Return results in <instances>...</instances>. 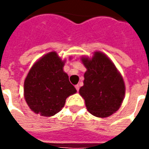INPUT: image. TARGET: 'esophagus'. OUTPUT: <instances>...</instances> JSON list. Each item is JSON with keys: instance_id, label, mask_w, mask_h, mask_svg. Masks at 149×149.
<instances>
[{"instance_id": "obj_1", "label": "esophagus", "mask_w": 149, "mask_h": 149, "mask_svg": "<svg viewBox=\"0 0 149 149\" xmlns=\"http://www.w3.org/2000/svg\"><path fill=\"white\" fill-rule=\"evenodd\" d=\"M75 88H76V89H77V91H79V89H80V86H79V84H77L76 86H75Z\"/></svg>"}]
</instances>
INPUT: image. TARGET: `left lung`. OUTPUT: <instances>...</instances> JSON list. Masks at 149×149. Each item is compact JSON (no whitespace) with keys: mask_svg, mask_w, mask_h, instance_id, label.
Instances as JSON below:
<instances>
[{"mask_svg":"<svg viewBox=\"0 0 149 149\" xmlns=\"http://www.w3.org/2000/svg\"><path fill=\"white\" fill-rule=\"evenodd\" d=\"M81 61L87 71L79 93L87 110L101 118L112 115L120 109L125 97V85L121 74L101 52H95L92 58L81 56Z\"/></svg>","mask_w":149,"mask_h":149,"instance_id":"1","label":"left lung"}]
</instances>
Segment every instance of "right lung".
<instances>
[{"mask_svg": "<svg viewBox=\"0 0 149 149\" xmlns=\"http://www.w3.org/2000/svg\"><path fill=\"white\" fill-rule=\"evenodd\" d=\"M65 61L50 52L37 61L24 83V97L30 109L43 116H52L65 106L67 97L77 93L64 72Z\"/></svg>", "mask_w": 149, "mask_h": 149, "instance_id": "right-lung-1", "label": "right lung"}]
</instances>
